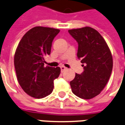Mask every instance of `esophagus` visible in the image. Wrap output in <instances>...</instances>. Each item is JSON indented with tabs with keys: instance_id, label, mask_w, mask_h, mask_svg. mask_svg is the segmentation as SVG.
Listing matches in <instances>:
<instances>
[{
	"instance_id": "1",
	"label": "esophagus",
	"mask_w": 125,
	"mask_h": 125,
	"mask_svg": "<svg viewBox=\"0 0 125 125\" xmlns=\"http://www.w3.org/2000/svg\"><path fill=\"white\" fill-rule=\"evenodd\" d=\"M60 68H61V71H62V72L64 71L65 70H66V69H67L66 67H64V66H61Z\"/></svg>"
}]
</instances>
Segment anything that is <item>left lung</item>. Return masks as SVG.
Here are the masks:
<instances>
[{"label":"left lung","mask_w":125,"mask_h":125,"mask_svg":"<svg viewBox=\"0 0 125 125\" xmlns=\"http://www.w3.org/2000/svg\"><path fill=\"white\" fill-rule=\"evenodd\" d=\"M78 42V58L84 64L81 74H75L70 82L72 92L81 98L89 100L98 95L109 81L113 58L106 42L94 29L85 27L68 31Z\"/></svg>","instance_id":"8db88e82"}]
</instances>
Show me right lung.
Listing matches in <instances>:
<instances>
[{
    "mask_svg": "<svg viewBox=\"0 0 125 125\" xmlns=\"http://www.w3.org/2000/svg\"><path fill=\"white\" fill-rule=\"evenodd\" d=\"M59 29L35 27L27 32L14 55V66L18 83L25 93L42 98L52 93L54 81L58 77L59 67H44V57L50 55L54 37Z\"/></svg>",
    "mask_w": 125,
    "mask_h": 125,
    "instance_id": "right-lung-1",
    "label": "right lung"
}]
</instances>
